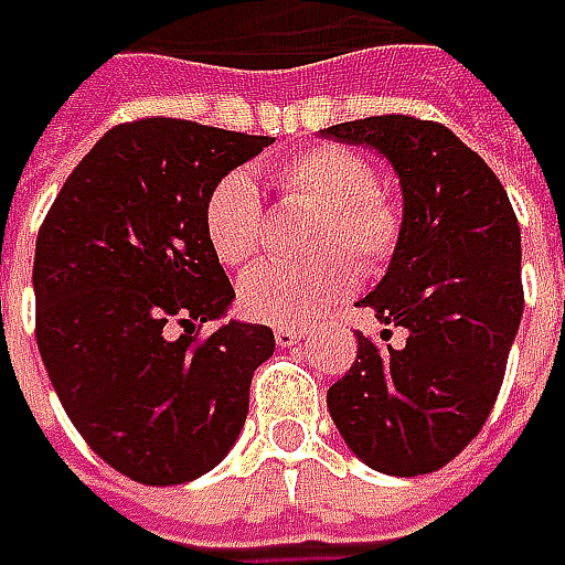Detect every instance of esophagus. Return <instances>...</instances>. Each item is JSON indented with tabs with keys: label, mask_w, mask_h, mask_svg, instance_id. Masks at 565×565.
I'll return each instance as SVG.
<instances>
[{
	"label": "esophagus",
	"mask_w": 565,
	"mask_h": 565,
	"mask_svg": "<svg viewBox=\"0 0 565 565\" xmlns=\"http://www.w3.org/2000/svg\"><path fill=\"white\" fill-rule=\"evenodd\" d=\"M273 337H276V342H279L282 349H289V345H295V342H301L305 333H301L298 327H276V333H273Z\"/></svg>",
	"instance_id": "1"
}]
</instances>
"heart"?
<instances>
[{
	"label": "heart",
	"mask_w": 565,
	"mask_h": 565,
	"mask_svg": "<svg viewBox=\"0 0 565 565\" xmlns=\"http://www.w3.org/2000/svg\"><path fill=\"white\" fill-rule=\"evenodd\" d=\"M273 182L282 201L317 213L311 248L330 250L315 264H260L238 282L245 315L264 323H301L327 311L355 289V264L377 270L393 257L402 235V210L390 191L374 182L371 163L355 150L323 143L276 166ZM206 242L213 254L242 267L264 242V206L248 172H228L204 201Z\"/></svg>",
	"instance_id": "obj_1"
}]
</instances>
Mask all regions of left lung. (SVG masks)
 Returning a JSON list of instances; mask_svg holds the SVG:
<instances>
[{
	"label": "left lung",
	"instance_id": "obj_1",
	"mask_svg": "<svg viewBox=\"0 0 565 565\" xmlns=\"http://www.w3.org/2000/svg\"><path fill=\"white\" fill-rule=\"evenodd\" d=\"M323 135L377 150L399 175V245L361 305L408 333L399 349L359 333L327 405L364 466L427 475L478 437L500 393L525 308L519 220L490 166L440 121L371 116Z\"/></svg>",
	"mask_w": 565,
	"mask_h": 565
}]
</instances>
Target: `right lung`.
Returning <instances> with one entry per match:
<instances>
[{
	"mask_svg": "<svg viewBox=\"0 0 565 565\" xmlns=\"http://www.w3.org/2000/svg\"><path fill=\"white\" fill-rule=\"evenodd\" d=\"M270 143L185 119L125 121L72 169L40 226V359L77 434L138 484L220 466L276 349L270 327L242 320L198 337L235 298L206 242V194Z\"/></svg>",
	"mask_w": 565,
	"mask_h": 565,
	"instance_id": "right-lung-1",
	"label": "right lung"
}]
</instances>
